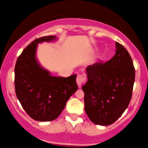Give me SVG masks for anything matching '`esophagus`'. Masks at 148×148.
I'll return each mask as SVG.
<instances>
[{"label": "esophagus", "mask_w": 148, "mask_h": 148, "mask_svg": "<svg viewBox=\"0 0 148 148\" xmlns=\"http://www.w3.org/2000/svg\"><path fill=\"white\" fill-rule=\"evenodd\" d=\"M86 81V74H84V73H83V74H78L76 78V82L78 87H81L82 84L84 83H85Z\"/></svg>", "instance_id": "34e87169"}]
</instances>
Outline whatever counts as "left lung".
Returning <instances> with one entry per match:
<instances>
[{
    "label": "left lung",
    "instance_id": "8db88e82",
    "mask_svg": "<svg viewBox=\"0 0 148 148\" xmlns=\"http://www.w3.org/2000/svg\"><path fill=\"white\" fill-rule=\"evenodd\" d=\"M115 54L105 63L86 67L88 81L82 87L85 111L95 124L108 126L123 113L132 99L135 70L130 54L115 43Z\"/></svg>",
    "mask_w": 148,
    "mask_h": 148
}]
</instances>
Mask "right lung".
<instances>
[{"mask_svg": "<svg viewBox=\"0 0 148 148\" xmlns=\"http://www.w3.org/2000/svg\"><path fill=\"white\" fill-rule=\"evenodd\" d=\"M56 40L54 36L36 39L24 49L15 65L16 97L28 115L38 121L55 120L78 89L76 75L52 76L36 59L38 43Z\"/></svg>", "mask_w": 148, "mask_h": 148, "instance_id": "1", "label": "right lung"}]
</instances>
